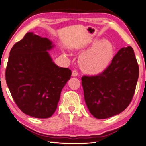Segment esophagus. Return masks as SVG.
<instances>
[{
  "label": "esophagus",
  "instance_id": "obj_1",
  "mask_svg": "<svg viewBox=\"0 0 146 146\" xmlns=\"http://www.w3.org/2000/svg\"><path fill=\"white\" fill-rule=\"evenodd\" d=\"M72 76L73 77L77 76H78V71L76 70H74L72 71Z\"/></svg>",
  "mask_w": 146,
  "mask_h": 146
}]
</instances>
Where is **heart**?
<instances>
[{
    "label": "heart",
    "instance_id": "1",
    "mask_svg": "<svg viewBox=\"0 0 146 146\" xmlns=\"http://www.w3.org/2000/svg\"><path fill=\"white\" fill-rule=\"evenodd\" d=\"M115 47L107 40L96 41L80 56V63L85 72L98 74L109 66L114 57Z\"/></svg>",
    "mask_w": 146,
    "mask_h": 146
}]
</instances>
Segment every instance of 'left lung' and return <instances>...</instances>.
Here are the masks:
<instances>
[{
  "instance_id": "1",
  "label": "left lung",
  "mask_w": 146,
  "mask_h": 146,
  "mask_svg": "<svg viewBox=\"0 0 146 146\" xmlns=\"http://www.w3.org/2000/svg\"><path fill=\"white\" fill-rule=\"evenodd\" d=\"M138 76L134 50L128 46L120 48L102 73L82 77L84 99L90 113L104 119L124 111L134 96Z\"/></svg>"
}]
</instances>
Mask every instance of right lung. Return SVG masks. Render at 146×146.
I'll list each match as a JSON object with an SVG mask.
<instances>
[{
	"label": "right lung",
	"instance_id": "add662e5",
	"mask_svg": "<svg viewBox=\"0 0 146 146\" xmlns=\"http://www.w3.org/2000/svg\"><path fill=\"white\" fill-rule=\"evenodd\" d=\"M51 41L27 32L12 47L6 69V81L14 101L27 115L51 117L57 108L61 91L72 72L52 61Z\"/></svg>",
	"mask_w": 146,
	"mask_h": 146
}]
</instances>
